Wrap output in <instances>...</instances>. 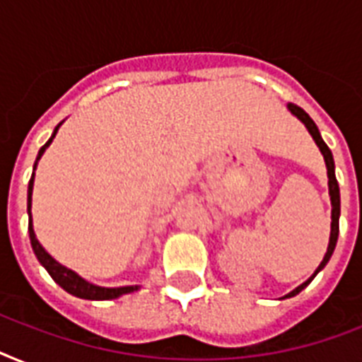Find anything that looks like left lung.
Segmentation results:
<instances>
[{
	"mask_svg": "<svg viewBox=\"0 0 362 362\" xmlns=\"http://www.w3.org/2000/svg\"><path fill=\"white\" fill-rule=\"evenodd\" d=\"M287 109L291 110V115H295L298 118V120L303 122L304 125H306V129L310 131V135H312V139L315 141V144L320 146L321 153H323V158H325V165H327V176H329V195H331V204H332V221H331V238H329V247H327V253L325 257H323V261L320 263V267L315 269V272L312 276H310L308 280L304 281V284H300V286L297 287V289H293L291 293H287L286 297H295V295H298V293L303 291L304 287L308 286L310 281L314 280L315 274L320 272L323 267H325L327 263H329V259H331L332 252H334V247H337V240H338V218H340V187H338V182H337V175H334V159H332V153L331 150H329V146L325 144V141L321 139L320 135V129H317V125L314 124V120L310 118L306 112H304L300 107H297V105L289 103L287 105Z\"/></svg>",
	"mask_w": 362,
	"mask_h": 362,
	"instance_id": "8db88e82",
	"label": "left lung"
}]
</instances>
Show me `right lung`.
Returning a JSON list of instances; mask_svg holds the SVG:
<instances>
[{
	"mask_svg": "<svg viewBox=\"0 0 362 362\" xmlns=\"http://www.w3.org/2000/svg\"><path fill=\"white\" fill-rule=\"evenodd\" d=\"M59 125H56V129H54L52 136L48 139V142L45 146L39 150L37 153V159H35V165H33V170L37 167V161L41 159V156L45 153L48 146H50V142L52 139L56 136L58 133ZM33 178H35V173L31 175L30 178V184H28V214H30V223H28V233H30V240H31V247H33V252H35L37 259H39V263L48 270V274L52 276V280L56 284L64 287L65 291L71 293V295H75L78 298H88V300H110V298H118L125 293H131V291H136L139 286H125V287H99V286H93L90 281H86L84 278L73 272L71 269L64 267V264H59L52 255H48V252H45V247L39 244L35 237V231H33V221H31V192H33Z\"/></svg>",
	"mask_w": 362,
	"mask_h": 362,
	"instance_id": "1",
	"label": "right lung"
}]
</instances>
